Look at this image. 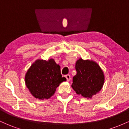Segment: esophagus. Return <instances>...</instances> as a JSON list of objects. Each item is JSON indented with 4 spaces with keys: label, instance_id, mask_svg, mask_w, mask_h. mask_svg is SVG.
I'll return each mask as SVG.
<instances>
[{
    "label": "esophagus",
    "instance_id": "obj_1",
    "mask_svg": "<svg viewBox=\"0 0 129 129\" xmlns=\"http://www.w3.org/2000/svg\"><path fill=\"white\" fill-rule=\"evenodd\" d=\"M66 79H67V81L68 82L70 81V79H71V76H70V75H66Z\"/></svg>",
    "mask_w": 129,
    "mask_h": 129
}]
</instances>
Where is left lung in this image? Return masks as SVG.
I'll return each instance as SVG.
<instances>
[{
	"instance_id": "left-lung-1",
	"label": "left lung",
	"mask_w": 129,
	"mask_h": 129,
	"mask_svg": "<svg viewBox=\"0 0 129 129\" xmlns=\"http://www.w3.org/2000/svg\"><path fill=\"white\" fill-rule=\"evenodd\" d=\"M76 75L73 78L72 87L76 94L92 98L103 88L105 76L103 70L95 61L79 58L76 60Z\"/></svg>"
}]
</instances>
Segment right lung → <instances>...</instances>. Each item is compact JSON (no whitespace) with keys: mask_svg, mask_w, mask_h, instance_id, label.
Instances as JSON below:
<instances>
[{"mask_svg":"<svg viewBox=\"0 0 129 129\" xmlns=\"http://www.w3.org/2000/svg\"><path fill=\"white\" fill-rule=\"evenodd\" d=\"M66 80L62 77L60 66L52 58L36 60L25 76V85L33 96L42 100L50 98L56 88Z\"/></svg>","mask_w":129,"mask_h":129,"instance_id":"1","label":"right lung"}]
</instances>
